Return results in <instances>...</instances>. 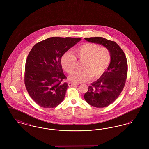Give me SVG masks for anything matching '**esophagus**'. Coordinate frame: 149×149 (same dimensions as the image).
Returning <instances> with one entry per match:
<instances>
[{"mask_svg":"<svg viewBox=\"0 0 149 149\" xmlns=\"http://www.w3.org/2000/svg\"><path fill=\"white\" fill-rule=\"evenodd\" d=\"M78 85L77 84L75 83H72V82H69L68 83V85L69 86H73V85Z\"/></svg>","mask_w":149,"mask_h":149,"instance_id":"obj_1","label":"esophagus"}]
</instances>
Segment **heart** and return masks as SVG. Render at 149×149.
<instances>
[{
    "label": "heart",
    "instance_id": "obj_1",
    "mask_svg": "<svg viewBox=\"0 0 149 149\" xmlns=\"http://www.w3.org/2000/svg\"><path fill=\"white\" fill-rule=\"evenodd\" d=\"M74 56L66 52L63 55L61 63L65 71L71 73L76 65L77 59L84 61L81 71L71 73L69 79L75 83H83L91 78H100L106 71L111 60V55L106 47H100L99 45L93 43H84L75 49Z\"/></svg>",
    "mask_w": 149,
    "mask_h": 149
}]
</instances>
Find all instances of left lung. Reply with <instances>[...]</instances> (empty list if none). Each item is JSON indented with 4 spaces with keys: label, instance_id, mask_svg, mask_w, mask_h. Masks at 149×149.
Segmentation results:
<instances>
[{
    "label": "left lung",
    "instance_id": "8db88e82",
    "mask_svg": "<svg viewBox=\"0 0 149 149\" xmlns=\"http://www.w3.org/2000/svg\"><path fill=\"white\" fill-rule=\"evenodd\" d=\"M90 42L102 45L109 50L111 63L105 72L89 86L84 95L85 101L97 108H104L112 104L122 92L127 76V61L120 47L114 41L103 37L85 38Z\"/></svg>",
    "mask_w": 149,
    "mask_h": 149
}]
</instances>
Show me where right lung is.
<instances>
[{"mask_svg": "<svg viewBox=\"0 0 149 149\" xmlns=\"http://www.w3.org/2000/svg\"><path fill=\"white\" fill-rule=\"evenodd\" d=\"M81 38L54 37L36 43L25 65L24 84L29 96L38 106L52 108L64 100L68 83L61 57Z\"/></svg>", "mask_w": 149, "mask_h": 149, "instance_id": "1", "label": "right lung"}]
</instances>
